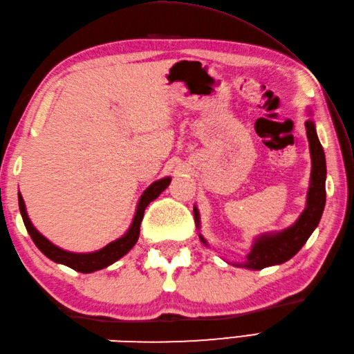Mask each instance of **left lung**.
<instances>
[{"mask_svg":"<svg viewBox=\"0 0 354 354\" xmlns=\"http://www.w3.org/2000/svg\"><path fill=\"white\" fill-rule=\"evenodd\" d=\"M306 129L312 156V175L309 193H307L306 209L298 217V221L288 230L263 234L259 239H255L251 252L246 255V261L242 263V265H237L240 268L263 269L272 265H281V263L288 261L301 250L313 230L318 227L326 205V155L312 120L306 122ZM193 212L196 227L199 228L198 208L194 207ZM199 239L202 240V243L207 245L205 239L201 234Z\"/></svg>","mask_w":354,"mask_h":354,"instance_id":"1","label":"left lung"}]
</instances>
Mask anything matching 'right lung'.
<instances>
[{
	"instance_id": "add662e5",
	"label": "right lung",
	"mask_w": 354,
	"mask_h": 354,
	"mask_svg": "<svg viewBox=\"0 0 354 354\" xmlns=\"http://www.w3.org/2000/svg\"><path fill=\"white\" fill-rule=\"evenodd\" d=\"M170 181H171L170 178H162V179H160V181H155L152 185H149L145 190V193L141 194L137 212H135V216H133L132 225H131V228L127 230L126 234L123 237L114 240V242H111L104 248H102L100 251L89 252V254H76V252L64 251V250H61V248H57L56 245H53L50 240L45 239L41 232L33 227L32 222H30L27 212H26L24 199H22L21 194H18L19 212H21L22 221H24V225H26L30 237H32L35 245L39 248L44 255H47V257L53 261L62 263V265L77 270V272L89 274V272H94V270H99V269H103V268L112 265V263L117 261L118 259H122L124 254H127L132 250V246L137 243V240L140 237V225L142 221V216H145L146 207L153 199L160 196V194L165 189H167Z\"/></svg>"
}]
</instances>
